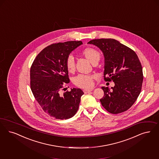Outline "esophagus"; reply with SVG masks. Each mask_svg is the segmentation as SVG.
Wrapping results in <instances>:
<instances>
[{
	"mask_svg": "<svg viewBox=\"0 0 159 159\" xmlns=\"http://www.w3.org/2000/svg\"><path fill=\"white\" fill-rule=\"evenodd\" d=\"M92 90H93V89H85V90H83V92L85 94H86V93H90Z\"/></svg>",
	"mask_w": 159,
	"mask_h": 159,
	"instance_id": "1",
	"label": "esophagus"
}]
</instances>
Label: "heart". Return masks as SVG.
<instances>
[{"instance_id": "heart-1", "label": "heart", "mask_w": 159, "mask_h": 159, "mask_svg": "<svg viewBox=\"0 0 159 159\" xmlns=\"http://www.w3.org/2000/svg\"><path fill=\"white\" fill-rule=\"evenodd\" d=\"M81 55L93 64L98 63L100 58V54L99 51L91 47H88L83 50L81 52ZM65 66L69 72L72 73L75 70V63L71 56H69L66 58ZM96 78V76L95 75H79L75 77L73 82L76 86L79 88L89 89L93 87V81Z\"/></svg>"}]
</instances>
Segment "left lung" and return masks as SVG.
Returning a JSON list of instances; mask_svg holds the SVG:
<instances>
[{
  "mask_svg": "<svg viewBox=\"0 0 159 159\" xmlns=\"http://www.w3.org/2000/svg\"><path fill=\"white\" fill-rule=\"evenodd\" d=\"M98 46L104 56V80L113 81L110 90L102 87L104 96L100 99L108 112L118 114L130 109L142 87V66L134 50L113 39H93L88 42Z\"/></svg>",
  "mask_w": 159,
  "mask_h": 159,
  "instance_id": "8db88e82",
  "label": "left lung"
}]
</instances>
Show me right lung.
<instances>
[{
	"instance_id": "obj_1",
	"label": "right lung",
	"mask_w": 159,
	"mask_h": 159,
	"mask_svg": "<svg viewBox=\"0 0 159 159\" xmlns=\"http://www.w3.org/2000/svg\"><path fill=\"white\" fill-rule=\"evenodd\" d=\"M82 41L53 43L42 50L30 67V89L44 111L57 119H68L76 113L84 93L73 88L61 93L70 82L65 66L66 58Z\"/></svg>"
}]
</instances>
